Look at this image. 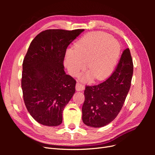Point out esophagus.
<instances>
[{
    "instance_id": "34e87169",
    "label": "esophagus",
    "mask_w": 155,
    "mask_h": 155,
    "mask_svg": "<svg viewBox=\"0 0 155 155\" xmlns=\"http://www.w3.org/2000/svg\"><path fill=\"white\" fill-rule=\"evenodd\" d=\"M84 88H85V86H84V85H83L82 83L79 82H77L76 85V90L77 91H81Z\"/></svg>"
}]
</instances>
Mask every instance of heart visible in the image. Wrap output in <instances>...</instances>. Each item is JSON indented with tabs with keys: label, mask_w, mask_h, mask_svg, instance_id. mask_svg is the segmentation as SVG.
Returning a JSON list of instances; mask_svg holds the SVG:
<instances>
[{
	"label": "heart",
	"mask_w": 155,
	"mask_h": 155,
	"mask_svg": "<svg viewBox=\"0 0 155 155\" xmlns=\"http://www.w3.org/2000/svg\"><path fill=\"white\" fill-rule=\"evenodd\" d=\"M119 44L112 37L101 32H94L85 35L74 46V50H68L65 61L69 72L76 76L85 67L88 61V73L96 80L109 75L118 59Z\"/></svg>",
	"instance_id": "obj_1"
}]
</instances>
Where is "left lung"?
Listing matches in <instances>:
<instances>
[{
  "mask_svg": "<svg viewBox=\"0 0 155 155\" xmlns=\"http://www.w3.org/2000/svg\"><path fill=\"white\" fill-rule=\"evenodd\" d=\"M133 74V59L129 49L126 48L109 78L98 85L86 86L82 107L84 124L101 127L116 118L129 91Z\"/></svg>",
  "mask_w": 155,
  "mask_h": 155,
  "instance_id": "obj_1",
  "label": "left lung"
}]
</instances>
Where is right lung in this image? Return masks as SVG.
<instances>
[{
	"instance_id": "right-lung-1",
	"label": "right lung",
	"mask_w": 155,
	"mask_h": 155,
	"mask_svg": "<svg viewBox=\"0 0 155 155\" xmlns=\"http://www.w3.org/2000/svg\"><path fill=\"white\" fill-rule=\"evenodd\" d=\"M84 31L46 30L33 39L23 60L21 87L28 111L46 126L62 123L63 111L76 81L64 70L68 46Z\"/></svg>"
}]
</instances>
